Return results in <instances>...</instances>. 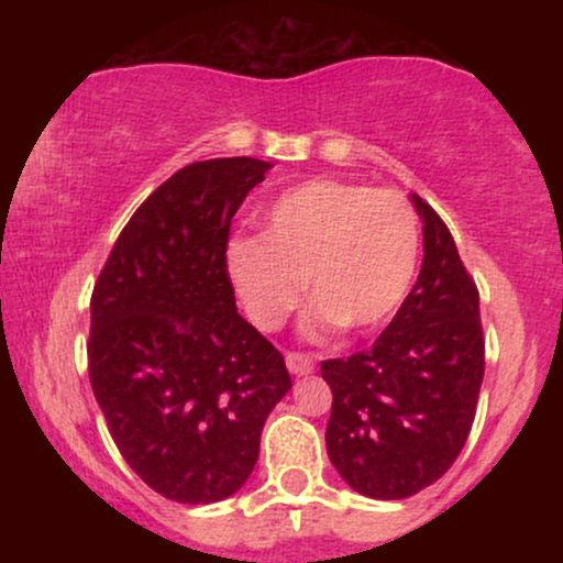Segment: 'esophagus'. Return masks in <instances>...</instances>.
Returning a JSON list of instances; mask_svg holds the SVG:
<instances>
[{"instance_id": "1", "label": "esophagus", "mask_w": 563, "mask_h": 563, "mask_svg": "<svg viewBox=\"0 0 563 563\" xmlns=\"http://www.w3.org/2000/svg\"><path fill=\"white\" fill-rule=\"evenodd\" d=\"M286 365L288 371L294 373V376H309V373L314 371V363L309 354H301V352H288L286 354Z\"/></svg>"}]
</instances>
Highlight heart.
I'll return each mask as SVG.
<instances>
[{
	"label": "heart",
	"instance_id": "obj_1",
	"mask_svg": "<svg viewBox=\"0 0 563 563\" xmlns=\"http://www.w3.org/2000/svg\"><path fill=\"white\" fill-rule=\"evenodd\" d=\"M418 219L397 190L312 179L290 187L262 214L260 238H235L224 267L251 322L275 331L299 307L325 335L376 331L405 301L418 267Z\"/></svg>",
	"mask_w": 563,
	"mask_h": 563
}]
</instances>
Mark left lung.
I'll return each instance as SVG.
<instances>
[{
	"label": "left lung",
	"instance_id": "obj_1",
	"mask_svg": "<svg viewBox=\"0 0 563 563\" xmlns=\"http://www.w3.org/2000/svg\"><path fill=\"white\" fill-rule=\"evenodd\" d=\"M423 264L367 352L322 363L333 391L328 457L354 493L402 500L448 471L466 444L484 378L479 290L448 224L412 196Z\"/></svg>",
	"mask_w": 563,
	"mask_h": 563
}]
</instances>
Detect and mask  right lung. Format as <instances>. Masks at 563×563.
Wrapping results in <instances>:
<instances>
[{"label":"right lung","mask_w":563,"mask_h":563,"mask_svg":"<svg viewBox=\"0 0 563 563\" xmlns=\"http://www.w3.org/2000/svg\"><path fill=\"white\" fill-rule=\"evenodd\" d=\"M273 164L211 158L172 174L121 230L89 312V380L115 448L158 495L209 506L243 487L286 360L238 314L230 222Z\"/></svg>","instance_id":"obj_1"}]
</instances>
